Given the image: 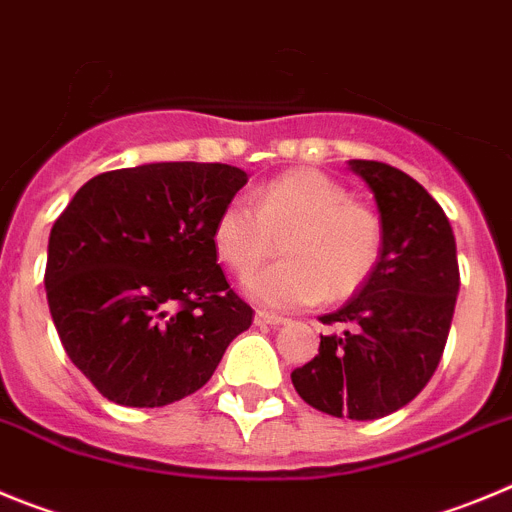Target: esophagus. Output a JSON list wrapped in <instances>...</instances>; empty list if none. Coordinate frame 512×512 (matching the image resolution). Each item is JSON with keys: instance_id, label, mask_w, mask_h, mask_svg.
I'll use <instances>...</instances> for the list:
<instances>
[{"instance_id": "esophagus-1", "label": "esophagus", "mask_w": 512, "mask_h": 512, "mask_svg": "<svg viewBox=\"0 0 512 512\" xmlns=\"http://www.w3.org/2000/svg\"><path fill=\"white\" fill-rule=\"evenodd\" d=\"M255 324L257 326H285V324H288V319H285V316H278V313L257 311L255 313Z\"/></svg>"}]
</instances>
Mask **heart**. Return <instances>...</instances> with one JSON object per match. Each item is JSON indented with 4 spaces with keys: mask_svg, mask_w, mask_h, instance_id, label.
Listing matches in <instances>:
<instances>
[{
    "mask_svg": "<svg viewBox=\"0 0 512 512\" xmlns=\"http://www.w3.org/2000/svg\"><path fill=\"white\" fill-rule=\"evenodd\" d=\"M280 237L283 260L245 280L252 301L278 311L349 298L370 280L382 252L380 216L311 168L265 183L252 206L229 201L211 229L216 255L237 275H250L273 255Z\"/></svg>",
    "mask_w": 512,
    "mask_h": 512,
    "instance_id": "heart-1",
    "label": "heart"
}]
</instances>
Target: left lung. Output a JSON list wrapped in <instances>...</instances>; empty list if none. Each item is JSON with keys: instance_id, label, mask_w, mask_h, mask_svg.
<instances>
[{"instance_id": "left-lung-1", "label": "left lung", "mask_w": 512, "mask_h": 512, "mask_svg": "<svg viewBox=\"0 0 512 512\" xmlns=\"http://www.w3.org/2000/svg\"><path fill=\"white\" fill-rule=\"evenodd\" d=\"M349 170L375 196L380 262L357 296L321 316L334 331L290 380L316 411L375 421L411 403L439 367L459 293L457 242L408 173L377 160H349Z\"/></svg>"}]
</instances>
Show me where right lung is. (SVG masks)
Here are the masks:
<instances>
[{"mask_svg": "<svg viewBox=\"0 0 512 512\" xmlns=\"http://www.w3.org/2000/svg\"><path fill=\"white\" fill-rule=\"evenodd\" d=\"M247 183L224 163H147L78 188L48 239L45 293L73 365L112 403L204 388L252 308L216 265V214Z\"/></svg>", "mask_w": 512, "mask_h": 512, "instance_id": "obj_1", "label": "right lung"}]
</instances>
